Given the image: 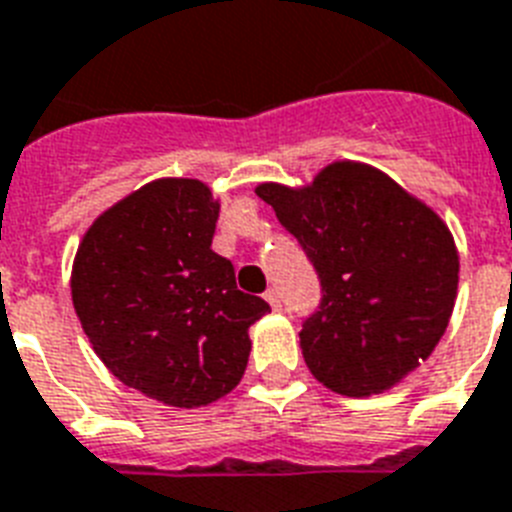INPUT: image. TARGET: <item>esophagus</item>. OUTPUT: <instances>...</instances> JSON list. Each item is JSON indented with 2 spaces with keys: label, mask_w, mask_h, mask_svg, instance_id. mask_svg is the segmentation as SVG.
Instances as JSON below:
<instances>
[{
  "label": "esophagus",
  "mask_w": 512,
  "mask_h": 512,
  "mask_svg": "<svg viewBox=\"0 0 512 512\" xmlns=\"http://www.w3.org/2000/svg\"><path fill=\"white\" fill-rule=\"evenodd\" d=\"M265 299H268L273 310H281V297H278L276 289H268V292H265Z\"/></svg>",
  "instance_id": "obj_1"
}]
</instances>
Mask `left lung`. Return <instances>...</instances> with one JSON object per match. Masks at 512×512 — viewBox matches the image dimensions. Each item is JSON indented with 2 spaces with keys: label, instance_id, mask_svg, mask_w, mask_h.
I'll return each instance as SVG.
<instances>
[{
  "label": "left lung",
  "instance_id": "1",
  "mask_svg": "<svg viewBox=\"0 0 512 512\" xmlns=\"http://www.w3.org/2000/svg\"><path fill=\"white\" fill-rule=\"evenodd\" d=\"M255 191L321 278V305L299 331L310 373L334 392L368 397L415 371L458 297V249L442 218L360 162H334L305 189Z\"/></svg>",
  "mask_w": 512,
  "mask_h": 512
}]
</instances>
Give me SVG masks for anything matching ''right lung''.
<instances>
[{
    "instance_id": "right-lung-1",
    "label": "right lung",
    "mask_w": 512,
    "mask_h": 512,
    "mask_svg": "<svg viewBox=\"0 0 512 512\" xmlns=\"http://www.w3.org/2000/svg\"><path fill=\"white\" fill-rule=\"evenodd\" d=\"M218 210L202 181L160 178L99 215L73 263V307L99 360L165 405L231 392L249 326L270 310L236 289L231 260L213 252Z\"/></svg>"
}]
</instances>
